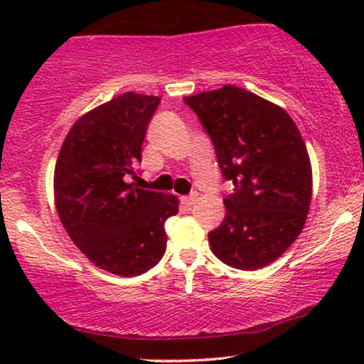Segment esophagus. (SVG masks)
<instances>
[{"label": "esophagus", "mask_w": 364, "mask_h": 364, "mask_svg": "<svg viewBox=\"0 0 364 364\" xmlns=\"http://www.w3.org/2000/svg\"><path fill=\"white\" fill-rule=\"evenodd\" d=\"M196 198H198V193H191V195H188V196H181V202L185 203V205L191 207L196 202Z\"/></svg>", "instance_id": "obj_1"}]
</instances>
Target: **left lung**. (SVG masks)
I'll list each match as a JSON object with an SVG mask.
<instances>
[{
    "instance_id": "1",
    "label": "left lung",
    "mask_w": 364,
    "mask_h": 364,
    "mask_svg": "<svg viewBox=\"0 0 364 364\" xmlns=\"http://www.w3.org/2000/svg\"><path fill=\"white\" fill-rule=\"evenodd\" d=\"M185 102L235 186L224 198L223 224L208 232L212 252L232 269H262L294 243L310 210L311 164L301 133L282 107L241 87L224 85Z\"/></svg>"
}]
</instances>
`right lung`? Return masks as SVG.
Instances as JSON below:
<instances>
[{"mask_svg": "<svg viewBox=\"0 0 364 364\" xmlns=\"http://www.w3.org/2000/svg\"><path fill=\"white\" fill-rule=\"evenodd\" d=\"M156 95L124 92L75 121L54 168V202L63 228L99 269L135 277L164 257V223L174 195L144 190L129 178L141 162Z\"/></svg>", "mask_w": 364, "mask_h": 364, "instance_id": "obj_1", "label": "right lung"}]
</instances>
